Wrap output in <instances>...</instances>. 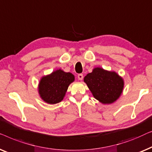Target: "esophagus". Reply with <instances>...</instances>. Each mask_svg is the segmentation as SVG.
<instances>
[{
  "label": "esophagus",
  "mask_w": 152,
  "mask_h": 152,
  "mask_svg": "<svg viewBox=\"0 0 152 152\" xmlns=\"http://www.w3.org/2000/svg\"><path fill=\"white\" fill-rule=\"evenodd\" d=\"M78 78L79 80H82L83 78V74H78Z\"/></svg>",
  "instance_id": "obj_1"
}]
</instances>
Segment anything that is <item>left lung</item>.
<instances>
[{"instance_id":"left-lung-1","label":"left lung","mask_w":152,"mask_h":152,"mask_svg":"<svg viewBox=\"0 0 152 152\" xmlns=\"http://www.w3.org/2000/svg\"><path fill=\"white\" fill-rule=\"evenodd\" d=\"M84 81L96 99L103 104H111L123 92L124 81L116 72L96 67L85 76Z\"/></svg>"}]
</instances>
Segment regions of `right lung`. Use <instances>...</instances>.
Segmentation results:
<instances>
[{"label":"right lung","instance_id":"add662e5","mask_svg":"<svg viewBox=\"0 0 152 152\" xmlns=\"http://www.w3.org/2000/svg\"><path fill=\"white\" fill-rule=\"evenodd\" d=\"M74 80V76L61 69L53 72L50 75L43 76L38 85L40 96L49 104L61 102L65 96L68 87Z\"/></svg>","mask_w":152,"mask_h":152}]
</instances>
